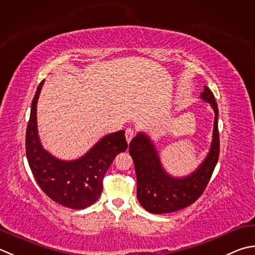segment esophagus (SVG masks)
Returning <instances> with one entry per match:
<instances>
[{
  "label": "esophagus",
  "instance_id": "obj_1",
  "mask_svg": "<svg viewBox=\"0 0 255 255\" xmlns=\"http://www.w3.org/2000/svg\"><path fill=\"white\" fill-rule=\"evenodd\" d=\"M125 136H126V139H127V142L129 143L131 141V139L134 137V131L133 129L131 128H127L126 129V132H125Z\"/></svg>",
  "mask_w": 255,
  "mask_h": 255
}]
</instances>
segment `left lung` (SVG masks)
Wrapping results in <instances>:
<instances>
[{"mask_svg":"<svg viewBox=\"0 0 255 255\" xmlns=\"http://www.w3.org/2000/svg\"><path fill=\"white\" fill-rule=\"evenodd\" d=\"M201 98L214 111V125L211 148L207 158L189 176L174 178L168 174L152 141L146 133L138 132L129 143V153L134 163L137 176V198L148 212L170 213L190 206L201 196L208 186L220 153L218 129V104L213 93L207 86Z\"/></svg>","mask_w":255,"mask_h":255,"instance_id":"8db88e82","label":"left lung"}]
</instances>
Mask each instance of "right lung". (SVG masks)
I'll list each match as a JSON object with an SVG mask.
<instances>
[{
	"instance_id": "obj_1",
	"label": "right lung",
	"mask_w": 255,
	"mask_h": 255,
	"mask_svg": "<svg viewBox=\"0 0 255 255\" xmlns=\"http://www.w3.org/2000/svg\"><path fill=\"white\" fill-rule=\"evenodd\" d=\"M43 84L44 81L35 93L27 124L25 138L27 161L35 180L47 197L64 207L81 210L101 197L105 173L115 157L128 147L125 131L107 134L76 160L55 158L43 148L37 133L36 107Z\"/></svg>"
}]
</instances>
